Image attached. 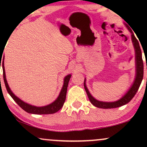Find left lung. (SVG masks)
Instances as JSON below:
<instances>
[{
    "label": "left lung",
    "instance_id": "8db88e82",
    "mask_svg": "<svg viewBox=\"0 0 147 147\" xmlns=\"http://www.w3.org/2000/svg\"><path fill=\"white\" fill-rule=\"evenodd\" d=\"M128 29L132 33V41L133 43V45L134 47V49H135V58H136V78L134 80V82L132 86L130 88V89L128 90V92L122 97L121 99L116 102H100L98 100H96L90 94V93L88 91L87 87L86 86L85 80H84V88L87 93V95L89 98V100L91 103L95 106L96 107L100 108H104V109H107V108H118L120 106H122L123 105H125L127 103H128L130 100H131L135 94L136 92L138 91V88H139L140 84H141L142 78H143V72H144V67H143V61H142V52L141 49H140L139 43L138 41L136 39V38L134 36V33H132V30L128 27V25H126Z\"/></svg>",
    "mask_w": 147,
    "mask_h": 147
}]
</instances>
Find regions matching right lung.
Returning <instances> with one entry per match:
<instances>
[{
	"mask_svg": "<svg viewBox=\"0 0 147 147\" xmlns=\"http://www.w3.org/2000/svg\"><path fill=\"white\" fill-rule=\"evenodd\" d=\"M2 59V58H1ZM2 64H3V79L4 82H5V84L7 88V90L8 93L10 94L12 98L15 100L18 105L21 107L22 109H23L25 112H28V113L31 114H53L57 112V111L61 109L62 106H63L64 102H65V98H66V94H67V90L68 83H69V79L71 78V75H67L64 79V83L63 88L61 90L59 96L57 98L55 101H54L53 103L49 104V105L43 106V107H36V106L29 105L21 100H20L19 98H17L13 92H11V89H10L9 85H8L7 81L6 80V76H5V66H4V57L3 60L2 61Z\"/></svg>",
	"mask_w": 147,
	"mask_h": 147,
	"instance_id": "1",
	"label": "right lung"
}]
</instances>
